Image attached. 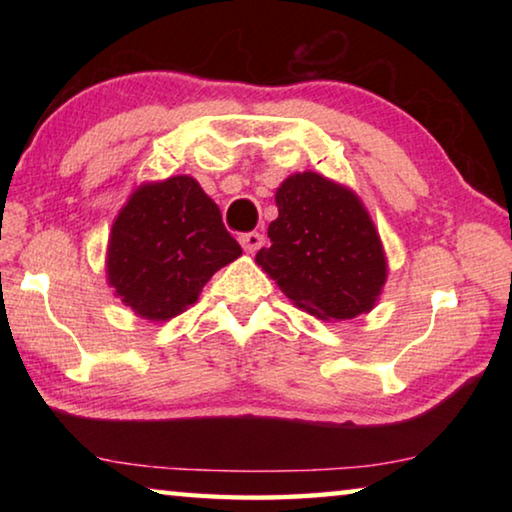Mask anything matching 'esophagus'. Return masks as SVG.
I'll return each instance as SVG.
<instances>
[{
	"label": "esophagus",
	"mask_w": 512,
	"mask_h": 512,
	"mask_svg": "<svg viewBox=\"0 0 512 512\" xmlns=\"http://www.w3.org/2000/svg\"><path fill=\"white\" fill-rule=\"evenodd\" d=\"M264 237L259 235V232H244V235L239 237V244L244 246L246 253H255V250H259V246H262Z\"/></svg>",
	"instance_id": "34e87169"
}]
</instances>
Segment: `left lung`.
<instances>
[{
    "instance_id": "8db88e82",
    "label": "left lung",
    "mask_w": 512,
    "mask_h": 512,
    "mask_svg": "<svg viewBox=\"0 0 512 512\" xmlns=\"http://www.w3.org/2000/svg\"><path fill=\"white\" fill-rule=\"evenodd\" d=\"M275 205L271 246L259 250L255 262L284 296L323 320H350L375 307L386 255L359 196L305 171L277 187Z\"/></svg>"
}]
</instances>
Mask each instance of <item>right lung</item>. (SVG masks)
I'll return each mask as SVG.
<instances>
[{"mask_svg": "<svg viewBox=\"0 0 512 512\" xmlns=\"http://www.w3.org/2000/svg\"><path fill=\"white\" fill-rule=\"evenodd\" d=\"M241 246L219 205L189 176L135 189L112 223L108 284L146 320H169L194 305L207 280Z\"/></svg>", "mask_w": 512, "mask_h": 512, "instance_id": "1", "label": "right lung"}]
</instances>
